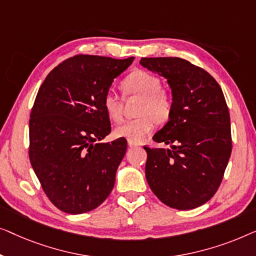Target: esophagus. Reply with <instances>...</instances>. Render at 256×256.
Returning <instances> with one entry per match:
<instances>
[{
	"mask_svg": "<svg viewBox=\"0 0 256 256\" xmlns=\"http://www.w3.org/2000/svg\"><path fill=\"white\" fill-rule=\"evenodd\" d=\"M128 146L130 147H140L142 146V144L136 142H134V140H128Z\"/></svg>",
	"mask_w": 256,
	"mask_h": 256,
	"instance_id": "1",
	"label": "esophagus"
}]
</instances>
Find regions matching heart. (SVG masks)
I'll return each mask as SVG.
<instances>
[{
  "mask_svg": "<svg viewBox=\"0 0 256 256\" xmlns=\"http://www.w3.org/2000/svg\"><path fill=\"white\" fill-rule=\"evenodd\" d=\"M125 96L140 98L136 120L125 122L116 128V134L130 140L145 139L156 128V122L166 123L172 111L170 92L161 87V80L156 74L144 70H133L120 84ZM123 98L114 92H106L103 96V108L114 122L123 120Z\"/></svg>",
  "mask_w": 256,
  "mask_h": 256,
  "instance_id": "obj_1",
  "label": "heart"
}]
</instances>
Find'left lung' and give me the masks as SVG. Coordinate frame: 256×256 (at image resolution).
<instances>
[{
    "mask_svg": "<svg viewBox=\"0 0 256 256\" xmlns=\"http://www.w3.org/2000/svg\"><path fill=\"white\" fill-rule=\"evenodd\" d=\"M140 64L167 78L172 94L168 123L153 136L172 150L144 146L150 188L169 208L200 206L218 190L232 152L224 94L206 70L181 58H142Z\"/></svg>",
    "mask_w": 256,
    "mask_h": 256,
    "instance_id": "left-lung-1",
    "label": "left lung"
}]
</instances>
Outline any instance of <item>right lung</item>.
<instances>
[{
  "instance_id": "obj_1",
  "label": "right lung",
  "mask_w": 256,
  "mask_h": 256,
  "mask_svg": "<svg viewBox=\"0 0 256 256\" xmlns=\"http://www.w3.org/2000/svg\"><path fill=\"white\" fill-rule=\"evenodd\" d=\"M132 61L74 56L50 72L36 96L28 158L46 196L66 214L94 210L114 188L128 142H100L111 132L103 96Z\"/></svg>"
}]
</instances>
